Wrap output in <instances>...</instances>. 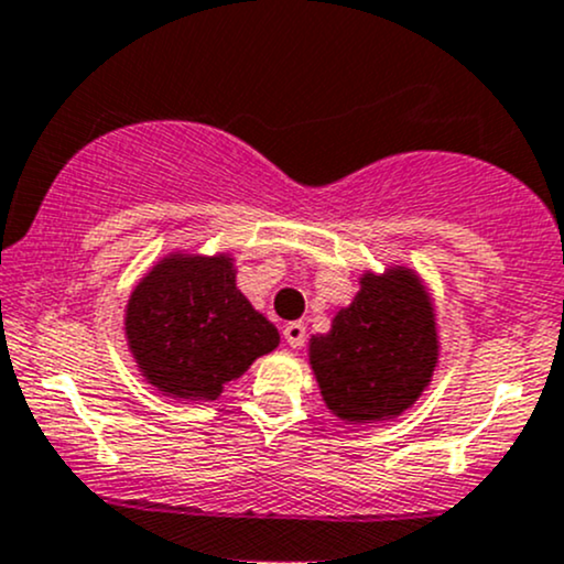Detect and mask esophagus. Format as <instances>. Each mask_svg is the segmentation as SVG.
Returning <instances> with one entry per match:
<instances>
[{
  "label": "esophagus",
  "instance_id": "obj_1",
  "mask_svg": "<svg viewBox=\"0 0 564 564\" xmlns=\"http://www.w3.org/2000/svg\"><path fill=\"white\" fill-rule=\"evenodd\" d=\"M283 337H286V343L292 348L305 346V324H302V322H289L286 327H283Z\"/></svg>",
  "mask_w": 564,
  "mask_h": 564
}]
</instances>
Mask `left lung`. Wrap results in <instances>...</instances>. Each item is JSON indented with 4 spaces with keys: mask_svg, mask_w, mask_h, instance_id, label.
I'll list each match as a JSON object with an SVG mask.
<instances>
[{
    "mask_svg": "<svg viewBox=\"0 0 564 564\" xmlns=\"http://www.w3.org/2000/svg\"><path fill=\"white\" fill-rule=\"evenodd\" d=\"M437 361L435 313L408 270L365 275L329 335L311 337L324 402L343 422H381L419 400Z\"/></svg>",
    "mask_w": 564,
    "mask_h": 564,
    "instance_id": "left-lung-1",
    "label": "left lung"
}]
</instances>
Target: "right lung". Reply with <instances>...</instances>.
<instances>
[{
  "instance_id": "right-lung-1",
  "label": "right lung",
  "mask_w": 564,
  "mask_h": 564,
  "mask_svg": "<svg viewBox=\"0 0 564 564\" xmlns=\"http://www.w3.org/2000/svg\"><path fill=\"white\" fill-rule=\"evenodd\" d=\"M127 337L148 383L183 400H216L224 383L278 346V329L235 286L229 257L181 253L138 283Z\"/></svg>"
}]
</instances>
